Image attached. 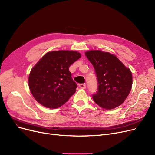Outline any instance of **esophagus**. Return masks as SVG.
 <instances>
[{"label":"esophagus","mask_w":155,"mask_h":155,"mask_svg":"<svg viewBox=\"0 0 155 155\" xmlns=\"http://www.w3.org/2000/svg\"><path fill=\"white\" fill-rule=\"evenodd\" d=\"M79 88H83V89L86 88V85H85L84 84H79Z\"/></svg>","instance_id":"34e87169"}]
</instances>
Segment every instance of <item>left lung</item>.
<instances>
[{
  "label": "left lung",
  "instance_id": "1",
  "mask_svg": "<svg viewBox=\"0 0 155 155\" xmlns=\"http://www.w3.org/2000/svg\"><path fill=\"white\" fill-rule=\"evenodd\" d=\"M92 64L98 81L94 102L106 110L118 107L124 103L132 87V74L116 56L99 50L85 52Z\"/></svg>",
  "mask_w": 155,
  "mask_h": 155
}]
</instances>
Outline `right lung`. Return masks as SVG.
I'll list each match as a JSON object with an SVG mask.
<instances>
[{"mask_svg":"<svg viewBox=\"0 0 155 155\" xmlns=\"http://www.w3.org/2000/svg\"><path fill=\"white\" fill-rule=\"evenodd\" d=\"M74 51L49 52L42 57L30 72L28 83L37 102L54 109L65 104L76 92L69 67L81 58Z\"/></svg>","mask_w":155,"mask_h":155,"instance_id":"add662e5","label":"right lung"}]
</instances>
